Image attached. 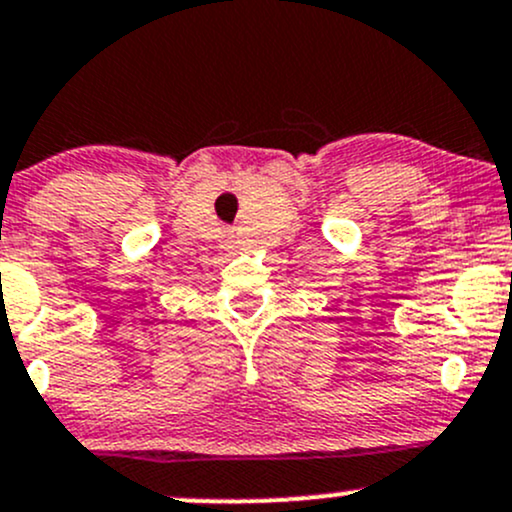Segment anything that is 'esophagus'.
<instances>
[{
    "mask_svg": "<svg viewBox=\"0 0 512 512\" xmlns=\"http://www.w3.org/2000/svg\"><path fill=\"white\" fill-rule=\"evenodd\" d=\"M223 238H225V245H228V247H235V233H233V230H225Z\"/></svg>",
    "mask_w": 512,
    "mask_h": 512,
    "instance_id": "34e87169",
    "label": "esophagus"
}]
</instances>
